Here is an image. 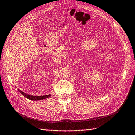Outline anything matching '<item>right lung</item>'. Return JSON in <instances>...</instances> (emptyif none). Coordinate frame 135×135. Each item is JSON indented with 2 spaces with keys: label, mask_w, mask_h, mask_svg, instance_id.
Wrapping results in <instances>:
<instances>
[{
  "label": "right lung",
  "mask_w": 135,
  "mask_h": 135,
  "mask_svg": "<svg viewBox=\"0 0 135 135\" xmlns=\"http://www.w3.org/2000/svg\"><path fill=\"white\" fill-rule=\"evenodd\" d=\"M18 90L22 95H24L25 97L29 99H30V100H33V101H38V100H42V99H46V98H49L51 96L50 94L46 95L34 96V95H29V94H26V93H25L23 91H22L21 90H19L18 89Z\"/></svg>",
  "instance_id": "add662e5"
}]
</instances>
